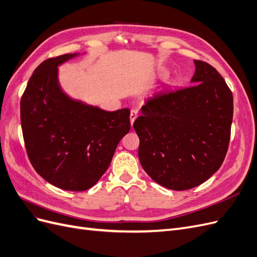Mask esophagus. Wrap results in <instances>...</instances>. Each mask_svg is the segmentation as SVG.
Here are the masks:
<instances>
[{"label":"esophagus","instance_id":"1","mask_svg":"<svg viewBox=\"0 0 257 257\" xmlns=\"http://www.w3.org/2000/svg\"><path fill=\"white\" fill-rule=\"evenodd\" d=\"M138 114H139V110L137 109V108H133V109L131 110V113H130V119H131V124H132V125H133V123H134V121L136 120V118L138 116Z\"/></svg>","mask_w":257,"mask_h":257}]
</instances>
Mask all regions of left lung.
Instances as JSON below:
<instances>
[{"label":"left lung","mask_w":257,"mask_h":257,"mask_svg":"<svg viewBox=\"0 0 257 257\" xmlns=\"http://www.w3.org/2000/svg\"><path fill=\"white\" fill-rule=\"evenodd\" d=\"M194 64L192 87L157 92L134 122L144 170L175 191L208 180L221 167L230 138L232 93L214 67Z\"/></svg>","instance_id":"8db88e82"}]
</instances>
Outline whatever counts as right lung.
<instances>
[{
  "label": "right lung",
  "mask_w": 257,
  "mask_h": 257,
  "mask_svg": "<svg viewBox=\"0 0 257 257\" xmlns=\"http://www.w3.org/2000/svg\"><path fill=\"white\" fill-rule=\"evenodd\" d=\"M80 54L44 61L31 76L20 102L31 164L50 184L76 192L96 184L131 128L127 108L106 111L62 90L58 67Z\"/></svg>",
  "instance_id": "right-lung-1"
}]
</instances>
